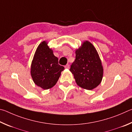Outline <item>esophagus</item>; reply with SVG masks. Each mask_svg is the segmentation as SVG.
Returning a JSON list of instances; mask_svg holds the SVG:
<instances>
[{"label": "esophagus", "mask_w": 132, "mask_h": 132, "mask_svg": "<svg viewBox=\"0 0 132 132\" xmlns=\"http://www.w3.org/2000/svg\"><path fill=\"white\" fill-rule=\"evenodd\" d=\"M65 68L66 69H69L70 68V65H69V64H67L65 66Z\"/></svg>", "instance_id": "obj_1"}]
</instances>
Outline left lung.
I'll return each instance as SVG.
<instances>
[{"mask_svg":"<svg viewBox=\"0 0 132 132\" xmlns=\"http://www.w3.org/2000/svg\"><path fill=\"white\" fill-rule=\"evenodd\" d=\"M75 54L70 71L77 84L86 90L96 88L103 77V67L97 51L93 44L86 40L75 50Z\"/></svg>","mask_w":132,"mask_h":132,"instance_id":"obj_1","label":"left lung"}]
</instances>
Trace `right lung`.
Returning a JSON list of instances; mask_svg holds the SVG:
<instances>
[{"instance_id": "add662e5", "label": "right lung", "mask_w": 132, "mask_h": 132, "mask_svg": "<svg viewBox=\"0 0 132 132\" xmlns=\"http://www.w3.org/2000/svg\"><path fill=\"white\" fill-rule=\"evenodd\" d=\"M47 44L46 41L39 44L31 66L33 81L37 86L45 90L52 88L56 84L64 70V67L59 64V59Z\"/></svg>"}]
</instances>
